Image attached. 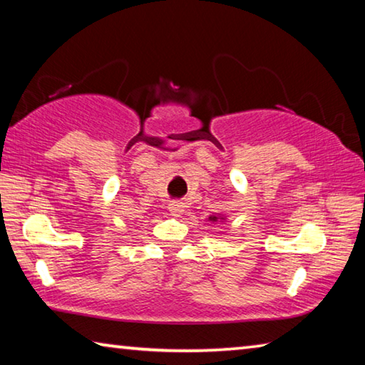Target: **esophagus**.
<instances>
[{"mask_svg": "<svg viewBox=\"0 0 365 365\" xmlns=\"http://www.w3.org/2000/svg\"><path fill=\"white\" fill-rule=\"evenodd\" d=\"M169 211H170L172 215H180L183 212V202L172 201L169 205Z\"/></svg>", "mask_w": 365, "mask_h": 365, "instance_id": "1", "label": "esophagus"}]
</instances>
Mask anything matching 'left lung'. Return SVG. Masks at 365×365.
<instances>
[{
  "mask_svg": "<svg viewBox=\"0 0 365 365\" xmlns=\"http://www.w3.org/2000/svg\"><path fill=\"white\" fill-rule=\"evenodd\" d=\"M211 219H212V220H215V219H217V217H211Z\"/></svg>",
  "mask_w": 365,
  "mask_h": 365,
  "instance_id": "8db88e82",
  "label": "left lung"
}]
</instances>
